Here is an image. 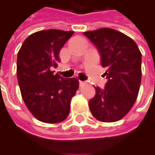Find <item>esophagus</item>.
I'll list each match as a JSON object with an SVG mask.
<instances>
[{"mask_svg": "<svg viewBox=\"0 0 155 155\" xmlns=\"http://www.w3.org/2000/svg\"><path fill=\"white\" fill-rule=\"evenodd\" d=\"M86 84L84 81H79V85H80V87H82V86H84V84Z\"/></svg>", "mask_w": 155, "mask_h": 155, "instance_id": "esophagus-1", "label": "esophagus"}]
</instances>
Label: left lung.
<instances>
[{"label":"left lung","instance_id":"8db88e82","mask_svg":"<svg viewBox=\"0 0 155 155\" xmlns=\"http://www.w3.org/2000/svg\"><path fill=\"white\" fill-rule=\"evenodd\" d=\"M84 35L100 51L108 79L104 89L95 87V95L88 101L90 111L100 121H117L130 111L137 98L142 54L133 39L115 29L102 28Z\"/></svg>","mask_w":155,"mask_h":155}]
</instances>
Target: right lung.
I'll return each mask as SVG.
<instances>
[{
  "label": "right lung",
  "mask_w": 155,
  "mask_h": 155,
  "mask_svg": "<svg viewBox=\"0 0 155 155\" xmlns=\"http://www.w3.org/2000/svg\"><path fill=\"white\" fill-rule=\"evenodd\" d=\"M73 31L48 29L27 38L18 53L17 76L22 98L37 120L58 123L70 112L71 98L79 83L51 70L60 62L59 53Z\"/></svg>",
  "instance_id": "add662e5"
}]
</instances>
